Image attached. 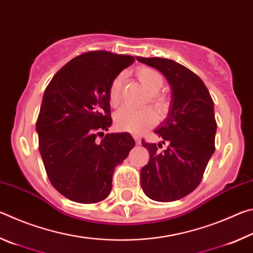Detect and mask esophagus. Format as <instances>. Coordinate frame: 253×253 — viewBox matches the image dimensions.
<instances>
[{"label": "esophagus", "mask_w": 253, "mask_h": 253, "mask_svg": "<svg viewBox=\"0 0 253 253\" xmlns=\"http://www.w3.org/2000/svg\"><path fill=\"white\" fill-rule=\"evenodd\" d=\"M134 139H135V142H136L137 145H140V137L135 135V136H134Z\"/></svg>", "instance_id": "1"}]
</instances>
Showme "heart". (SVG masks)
<instances>
[{
  "label": "heart",
  "mask_w": 253,
  "mask_h": 253,
  "mask_svg": "<svg viewBox=\"0 0 253 253\" xmlns=\"http://www.w3.org/2000/svg\"><path fill=\"white\" fill-rule=\"evenodd\" d=\"M136 76L143 87L146 89L148 95L149 104L154 106L156 110L161 111L165 108L166 101L165 97L158 93L163 84H164V78L161 72L148 67H140L136 70ZM122 76H117L111 81L108 98L109 102L113 107H116L121 101V91H122ZM156 117L155 114L151 109L143 110H131L128 108H123L115 114V124L118 129L124 131H129L132 134H139L144 130L148 129L155 124Z\"/></svg>",
  "instance_id": "b5f03b06"
}]
</instances>
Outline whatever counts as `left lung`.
<instances>
[{
    "mask_svg": "<svg viewBox=\"0 0 253 253\" xmlns=\"http://www.w3.org/2000/svg\"><path fill=\"white\" fill-rule=\"evenodd\" d=\"M136 59L164 75L172 93L168 116L155 130L162 142L142 140L149 162L140 170V185L149 199L173 202L198 187L213 155L214 104L202 79L186 67L164 58ZM162 143L168 145L163 151L159 149Z\"/></svg>",
    "mask_w": 253,
    "mask_h": 253,
    "instance_id": "8db88e82",
    "label": "left lung"
}]
</instances>
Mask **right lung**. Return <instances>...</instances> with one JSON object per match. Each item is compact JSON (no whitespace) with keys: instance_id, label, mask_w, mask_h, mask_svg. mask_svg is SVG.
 <instances>
[{"instance_id":"right-lung-1","label":"right lung","mask_w":253,"mask_h":253,"mask_svg":"<svg viewBox=\"0 0 253 253\" xmlns=\"http://www.w3.org/2000/svg\"><path fill=\"white\" fill-rule=\"evenodd\" d=\"M135 61L128 54L90 51L70 60L51 79L42 98L36 129L51 184L78 203L109 195L115 168L135 146L128 132L108 130L111 81Z\"/></svg>"}]
</instances>
